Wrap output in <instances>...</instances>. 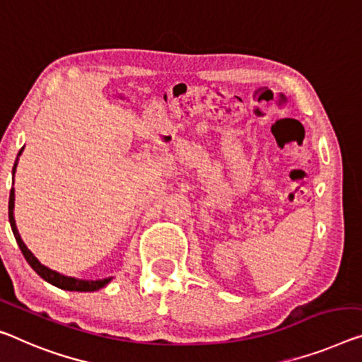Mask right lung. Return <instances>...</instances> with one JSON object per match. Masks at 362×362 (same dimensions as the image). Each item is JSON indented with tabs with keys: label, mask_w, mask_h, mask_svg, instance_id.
<instances>
[{
	"label": "right lung",
	"mask_w": 362,
	"mask_h": 362,
	"mask_svg": "<svg viewBox=\"0 0 362 362\" xmlns=\"http://www.w3.org/2000/svg\"><path fill=\"white\" fill-rule=\"evenodd\" d=\"M22 150H24V147H22L21 152L18 153V158H19V155L22 153ZM16 166H18V160H16V163H14L13 173L16 171ZM13 210H14V189H11V194H9V223H11V228H13L14 238H16V241H18L21 251H22V254H24L25 260H27V262H29V265L32 267V269L35 270L37 274L43 278V280L48 281V283H52V285H54V286L61 288V290H68V291H97V290H100V288H103L111 280V278H103V280H95V281H92V280H77V278L64 276V275L58 274V272L48 269V267H45V265H42L37 260L35 255H33L29 251V249H27L24 241H22V239H21L18 228H16Z\"/></svg>",
	"instance_id": "obj_1"
}]
</instances>
